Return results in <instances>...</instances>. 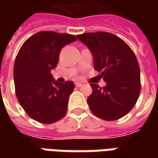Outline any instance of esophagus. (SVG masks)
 Segmentation results:
<instances>
[{
	"label": "esophagus",
	"instance_id": "obj_1",
	"mask_svg": "<svg viewBox=\"0 0 158 158\" xmlns=\"http://www.w3.org/2000/svg\"><path fill=\"white\" fill-rule=\"evenodd\" d=\"M75 84H76V87H81V86H82V83H81V82H76Z\"/></svg>",
	"mask_w": 158,
	"mask_h": 158
}]
</instances>
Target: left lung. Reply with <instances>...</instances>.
Instances as JSON below:
<instances>
[{"label":"left lung","mask_w":158,"mask_h":158,"mask_svg":"<svg viewBox=\"0 0 158 158\" xmlns=\"http://www.w3.org/2000/svg\"><path fill=\"white\" fill-rule=\"evenodd\" d=\"M77 39L89 48L94 69L106 85L90 83L92 93L87 102L92 113L105 120H116L132 110L141 91L140 68L127 43L109 32L83 33Z\"/></svg>","instance_id":"left-lung-1"}]
</instances>
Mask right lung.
I'll return each mask as SVG.
<instances>
[{
  "label": "right lung",
  "instance_id": "obj_1",
  "mask_svg": "<svg viewBox=\"0 0 158 158\" xmlns=\"http://www.w3.org/2000/svg\"><path fill=\"white\" fill-rule=\"evenodd\" d=\"M76 41V37L54 31H40L22 46L14 64L17 100L36 121L51 124L63 118L75 84L60 83L51 74L59 61L60 50Z\"/></svg>",
  "mask_w": 158,
  "mask_h": 158
}]
</instances>
